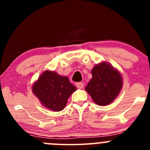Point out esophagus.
<instances>
[{"mask_svg":"<svg viewBox=\"0 0 150 150\" xmlns=\"http://www.w3.org/2000/svg\"><path fill=\"white\" fill-rule=\"evenodd\" d=\"M75 86H76L77 88L81 89L83 88L84 84H83V83H82V82H78V83H75Z\"/></svg>","mask_w":150,"mask_h":150,"instance_id":"34e87169","label":"esophagus"}]
</instances>
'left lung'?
Listing matches in <instances>:
<instances>
[{
    "label": "left lung",
    "instance_id": "left-lung-1",
    "mask_svg": "<svg viewBox=\"0 0 150 150\" xmlns=\"http://www.w3.org/2000/svg\"><path fill=\"white\" fill-rule=\"evenodd\" d=\"M92 78L86 87L95 103L104 106L113 102L121 90L122 81L118 71L107 63L92 69Z\"/></svg>",
    "mask_w": 150,
    "mask_h": 150
}]
</instances>
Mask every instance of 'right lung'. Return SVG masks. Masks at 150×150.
Wrapping results in <instances>:
<instances>
[{
    "label": "right lung",
    "mask_w": 150,
    "mask_h": 150,
    "mask_svg": "<svg viewBox=\"0 0 150 150\" xmlns=\"http://www.w3.org/2000/svg\"><path fill=\"white\" fill-rule=\"evenodd\" d=\"M76 90L67 77L46 71L33 86V92L41 104L51 110L59 112L66 106L68 98Z\"/></svg>",
    "instance_id": "1"
}]
</instances>
